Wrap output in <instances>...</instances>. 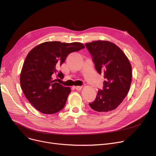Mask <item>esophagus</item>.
I'll list each match as a JSON object with an SVG mask.
<instances>
[{"label":"esophagus","mask_w":156,"mask_h":156,"mask_svg":"<svg viewBox=\"0 0 156 156\" xmlns=\"http://www.w3.org/2000/svg\"><path fill=\"white\" fill-rule=\"evenodd\" d=\"M74 88H75V89L77 90H82V87H81V86H76V87H74Z\"/></svg>","instance_id":"obj_1"}]
</instances>
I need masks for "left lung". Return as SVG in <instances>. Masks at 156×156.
<instances>
[{
	"label": "left lung",
	"instance_id": "left-lung-1",
	"mask_svg": "<svg viewBox=\"0 0 156 156\" xmlns=\"http://www.w3.org/2000/svg\"><path fill=\"white\" fill-rule=\"evenodd\" d=\"M85 46L96 69L105 79L103 90H98L96 99L89 106L99 112L116 109L129 90L132 80L129 60L119 47L107 41H95Z\"/></svg>",
	"mask_w": 156,
	"mask_h": 156
}]
</instances>
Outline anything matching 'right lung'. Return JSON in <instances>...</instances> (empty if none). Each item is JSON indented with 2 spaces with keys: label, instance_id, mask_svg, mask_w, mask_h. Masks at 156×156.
Masks as SVG:
<instances>
[{
  "label": "right lung",
  "instance_id": "obj_1",
  "mask_svg": "<svg viewBox=\"0 0 156 156\" xmlns=\"http://www.w3.org/2000/svg\"><path fill=\"white\" fill-rule=\"evenodd\" d=\"M85 48L81 43L48 41L32 49L20 74V85L30 104L44 114H53L64 107L69 87L57 83L64 78L58 69L69 53Z\"/></svg>",
  "mask_w": 156,
  "mask_h": 156
}]
</instances>
